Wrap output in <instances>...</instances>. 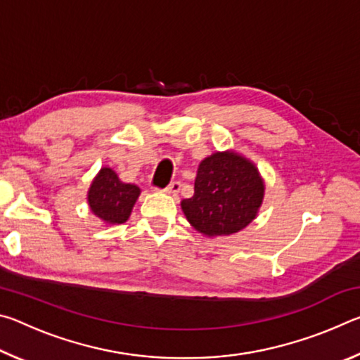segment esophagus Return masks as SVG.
<instances>
[{"label": "esophagus", "instance_id": "1", "mask_svg": "<svg viewBox=\"0 0 360 360\" xmlns=\"http://www.w3.org/2000/svg\"><path fill=\"white\" fill-rule=\"evenodd\" d=\"M179 188H181V182L173 181L172 184H168L165 188H163V192L168 193V195H173V197H176V195H178V192H179Z\"/></svg>", "mask_w": 360, "mask_h": 360}]
</instances>
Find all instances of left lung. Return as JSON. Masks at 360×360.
Returning <instances> with one entry per match:
<instances>
[{
    "instance_id": "obj_1",
    "label": "left lung",
    "mask_w": 360,
    "mask_h": 360,
    "mask_svg": "<svg viewBox=\"0 0 360 360\" xmlns=\"http://www.w3.org/2000/svg\"><path fill=\"white\" fill-rule=\"evenodd\" d=\"M257 167L236 152H214L198 165L193 197L181 202L187 221L206 236L231 235L251 224L264 200Z\"/></svg>"
}]
</instances>
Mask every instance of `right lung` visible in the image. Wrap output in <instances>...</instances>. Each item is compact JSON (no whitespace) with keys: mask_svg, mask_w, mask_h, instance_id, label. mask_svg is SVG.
<instances>
[{"mask_svg":"<svg viewBox=\"0 0 360 360\" xmlns=\"http://www.w3.org/2000/svg\"><path fill=\"white\" fill-rule=\"evenodd\" d=\"M139 187L122 182L111 168H101L89 188L87 200L94 214L108 225L124 224L139 197Z\"/></svg>","mask_w":360,"mask_h":360,"instance_id":"add662e5","label":"right lung"}]
</instances>
